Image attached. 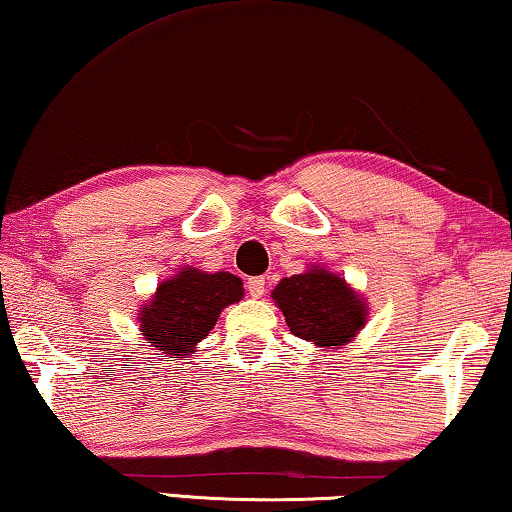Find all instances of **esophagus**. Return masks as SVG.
Wrapping results in <instances>:
<instances>
[{
    "label": "esophagus",
    "mask_w": 512,
    "mask_h": 512,
    "mask_svg": "<svg viewBox=\"0 0 512 512\" xmlns=\"http://www.w3.org/2000/svg\"><path fill=\"white\" fill-rule=\"evenodd\" d=\"M246 289H248V294L253 296V299H259V296H264V292H266L264 278H250L246 282Z\"/></svg>",
    "instance_id": "34e87169"
}]
</instances>
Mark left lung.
<instances>
[{"label":"left lung","instance_id":"left-lung-1","mask_svg":"<svg viewBox=\"0 0 512 512\" xmlns=\"http://www.w3.org/2000/svg\"><path fill=\"white\" fill-rule=\"evenodd\" d=\"M296 338L324 349H338L356 338L368 322V303L338 273L312 266L282 278L271 292Z\"/></svg>","mask_w":512,"mask_h":512}]
</instances>
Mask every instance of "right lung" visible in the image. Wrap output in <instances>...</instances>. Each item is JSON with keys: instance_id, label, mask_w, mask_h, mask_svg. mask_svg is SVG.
Returning <instances> with one entry per match:
<instances>
[{"instance_id": "right-lung-1", "label": "right lung", "mask_w": 512, "mask_h": 512, "mask_svg": "<svg viewBox=\"0 0 512 512\" xmlns=\"http://www.w3.org/2000/svg\"><path fill=\"white\" fill-rule=\"evenodd\" d=\"M243 282L227 271L207 273L186 266L177 276L160 282L149 303L137 310L140 331L170 358L183 361L207 338L220 312L241 301Z\"/></svg>"}]
</instances>
